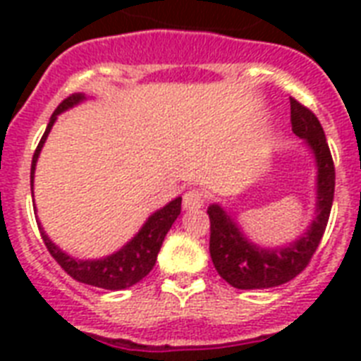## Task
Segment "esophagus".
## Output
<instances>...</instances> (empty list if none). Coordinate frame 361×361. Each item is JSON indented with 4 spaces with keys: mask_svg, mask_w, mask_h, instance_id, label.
Segmentation results:
<instances>
[{
    "mask_svg": "<svg viewBox=\"0 0 361 361\" xmlns=\"http://www.w3.org/2000/svg\"><path fill=\"white\" fill-rule=\"evenodd\" d=\"M206 202V195L200 189H191L183 195V209H198Z\"/></svg>",
    "mask_w": 361,
    "mask_h": 361,
    "instance_id": "34e87169",
    "label": "esophagus"
}]
</instances>
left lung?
<instances>
[{"mask_svg":"<svg viewBox=\"0 0 361 361\" xmlns=\"http://www.w3.org/2000/svg\"><path fill=\"white\" fill-rule=\"evenodd\" d=\"M290 121L294 135L307 142L317 159V215L300 240L285 247L264 249L243 236L236 221L219 204H212L208 208L209 255L217 274L234 288L252 290L285 285L307 268L324 236L336 189L334 159L319 118L292 97Z\"/></svg>","mask_w":361,"mask_h":361,"instance_id":"obj_1","label":"left lung"}]
</instances>
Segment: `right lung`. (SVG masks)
<instances>
[{"label":"right lung","instance_id":"1","mask_svg":"<svg viewBox=\"0 0 361 361\" xmlns=\"http://www.w3.org/2000/svg\"><path fill=\"white\" fill-rule=\"evenodd\" d=\"M84 93H73L67 99H63L58 104V109L54 110L52 118L48 121V127L42 135L39 146H37L35 153H33V161H31V189H33V174H35V164L39 159V153L42 149V144L47 140L48 133L52 129L54 121L61 114L63 110L75 106V104L84 101ZM181 212V198H174L172 202H169L164 208L157 209L155 214L149 215V219L144 223L138 234L133 240L123 245L120 251H116L114 255L99 258V260H78L69 255H65L52 240L44 234V231L39 225L41 231L42 241L47 245L48 252L52 255L54 260L67 271L78 283L84 285L99 286V288H106V290H121L127 286L136 285L138 281H142L155 266L157 260L159 249L163 245V240L166 236V232L172 228L174 221L178 219V215Z\"/></svg>","mask_w":361,"mask_h":361}]
</instances>
